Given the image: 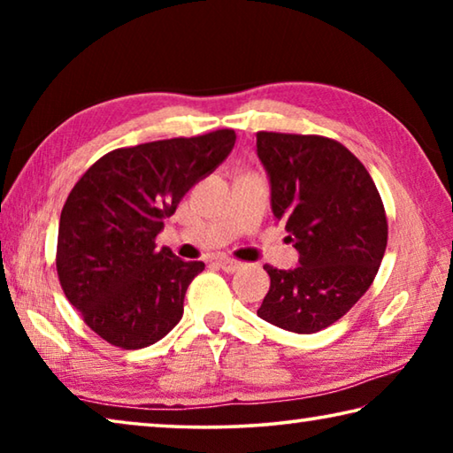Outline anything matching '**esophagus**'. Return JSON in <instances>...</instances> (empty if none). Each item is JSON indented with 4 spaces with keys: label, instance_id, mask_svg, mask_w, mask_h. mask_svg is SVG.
<instances>
[{
    "label": "esophagus",
    "instance_id": "34e87169",
    "mask_svg": "<svg viewBox=\"0 0 453 453\" xmlns=\"http://www.w3.org/2000/svg\"><path fill=\"white\" fill-rule=\"evenodd\" d=\"M218 265H219L224 272H227V273H235L237 270H242V267H243L242 262H237V259H229V257L218 259Z\"/></svg>",
    "mask_w": 453,
    "mask_h": 453
}]
</instances>
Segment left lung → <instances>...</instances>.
Here are the masks:
<instances>
[{
	"instance_id": "8db88e82",
	"label": "left lung",
	"mask_w": 453,
	"mask_h": 453,
	"mask_svg": "<svg viewBox=\"0 0 453 453\" xmlns=\"http://www.w3.org/2000/svg\"><path fill=\"white\" fill-rule=\"evenodd\" d=\"M272 211L300 254L296 270L264 265L270 291L257 316L316 334L354 308L380 270L388 219L380 191L346 145L324 135L257 132Z\"/></svg>"
}]
</instances>
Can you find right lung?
<instances>
[{
	"instance_id": "right-lung-1",
	"label": "right lung",
	"mask_w": 453,
	"mask_h": 453,
	"mask_svg": "<svg viewBox=\"0 0 453 453\" xmlns=\"http://www.w3.org/2000/svg\"><path fill=\"white\" fill-rule=\"evenodd\" d=\"M234 143V129H218L113 150L70 191L58 229L59 283L107 343L148 348L178 326L188 286L205 265L157 250L156 237Z\"/></svg>"
}]
</instances>
